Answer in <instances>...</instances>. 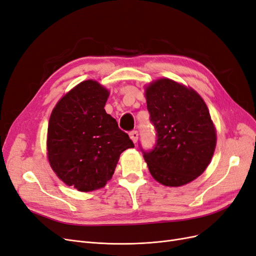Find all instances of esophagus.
<instances>
[{
  "mask_svg": "<svg viewBox=\"0 0 256 256\" xmlns=\"http://www.w3.org/2000/svg\"><path fill=\"white\" fill-rule=\"evenodd\" d=\"M130 138L132 139V142H133L134 144H136L137 140H138V132L137 130L130 132Z\"/></svg>",
  "mask_w": 256,
  "mask_h": 256,
  "instance_id": "obj_1",
  "label": "esophagus"
}]
</instances>
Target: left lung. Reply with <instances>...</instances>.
Returning <instances> with one entry per match:
<instances>
[{
	"instance_id": "1",
	"label": "left lung",
	"mask_w": 256,
	"mask_h": 256,
	"mask_svg": "<svg viewBox=\"0 0 256 256\" xmlns=\"http://www.w3.org/2000/svg\"><path fill=\"white\" fill-rule=\"evenodd\" d=\"M144 96L158 132L154 150L144 155L151 176L169 187L192 182L216 149L217 132L208 106L194 88L164 78L146 85Z\"/></svg>"
}]
</instances>
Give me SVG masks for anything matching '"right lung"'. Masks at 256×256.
<instances>
[{
  "instance_id": "obj_1",
  "label": "right lung",
  "mask_w": 256,
  "mask_h": 256,
  "mask_svg": "<svg viewBox=\"0 0 256 256\" xmlns=\"http://www.w3.org/2000/svg\"><path fill=\"white\" fill-rule=\"evenodd\" d=\"M108 96L110 90L98 82H80L56 103L48 120V164L66 185L82 192L104 187L120 154L134 146L105 112Z\"/></svg>"
}]
</instances>
